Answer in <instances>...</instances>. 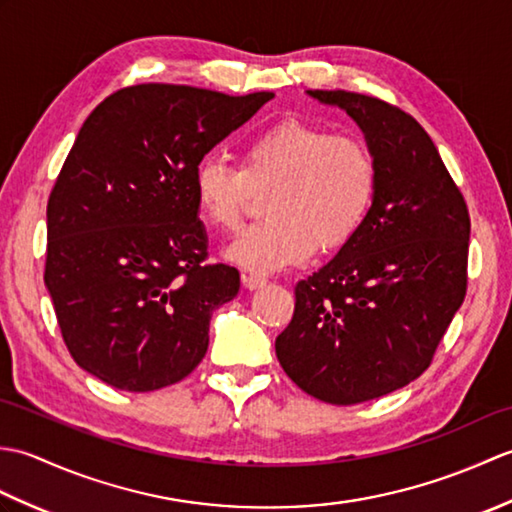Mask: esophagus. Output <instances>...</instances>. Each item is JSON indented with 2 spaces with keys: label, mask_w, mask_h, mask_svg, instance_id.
Segmentation results:
<instances>
[{
  "label": "esophagus",
  "mask_w": 512,
  "mask_h": 512,
  "mask_svg": "<svg viewBox=\"0 0 512 512\" xmlns=\"http://www.w3.org/2000/svg\"><path fill=\"white\" fill-rule=\"evenodd\" d=\"M242 281H244V286L248 288V290H259V288H264L266 286V277L264 275H257V273H244L242 275Z\"/></svg>",
  "instance_id": "1"
}]
</instances>
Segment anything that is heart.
<instances>
[{
    "mask_svg": "<svg viewBox=\"0 0 512 512\" xmlns=\"http://www.w3.org/2000/svg\"><path fill=\"white\" fill-rule=\"evenodd\" d=\"M376 160L361 138L286 118L250 136L239 169L206 154L193 169V195L204 220L233 231L250 189H268L264 220L244 228L224 250L253 273L299 266L314 253H334L363 226L376 195Z\"/></svg>",
    "mask_w": 512,
    "mask_h": 512,
    "instance_id": "heart-1",
    "label": "heart"
}]
</instances>
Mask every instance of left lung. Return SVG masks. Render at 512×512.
<instances>
[{
  "instance_id": "obj_1",
  "label": "left lung",
  "mask_w": 512,
  "mask_h": 512,
  "mask_svg": "<svg viewBox=\"0 0 512 512\" xmlns=\"http://www.w3.org/2000/svg\"><path fill=\"white\" fill-rule=\"evenodd\" d=\"M339 107L374 154L363 226L295 288L277 336L284 372L330 405L391 394L429 367L466 295L471 220L429 134L398 107L345 90H308Z\"/></svg>"
}]
</instances>
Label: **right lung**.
Listing matches in <instances>:
<instances>
[{"mask_svg": "<svg viewBox=\"0 0 512 512\" xmlns=\"http://www.w3.org/2000/svg\"><path fill=\"white\" fill-rule=\"evenodd\" d=\"M273 96L147 83L107 96L83 123L48 200L43 279L85 372L156 391L198 367L239 273L204 266L193 169Z\"/></svg>", "mask_w": 512, "mask_h": 512, "instance_id": "add662e5", "label": "right lung"}]
</instances>
